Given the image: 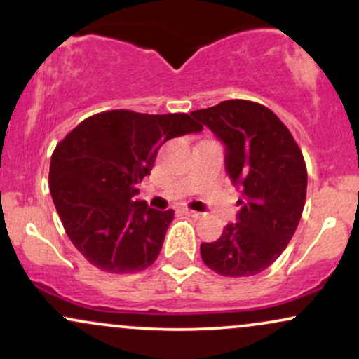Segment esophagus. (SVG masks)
I'll return each instance as SVG.
<instances>
[{
	"instance_id": "esophagus-1",
	"label": "esophagus",
	"mask_w": 359,
	"mask_h": 359,
	"mask_svg": "<svg viewBox=\"0 0 359 359\" xmlns=\"http://www.w3.org/2000/svg\"><path fill=\"white\" fill-rule=\"evenodd\" d=\"M182 212L185 214V216H191V217H199V216H201V212L192 211V209H187V208H184Z\"/></svg>"
}]
</instances>
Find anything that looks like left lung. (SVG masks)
I'll use <instances>...</instances> for the list:
<instances>
[{"instance_id":"8db88e82","label":"left lung","mask_w":359,"mask_h":359,"mask_svg":"<svg viewBox=\"0 0 359 359\" xmlns=\"http://www.w3.org/2000/svg\"><path fill=\"white\" fill-rule=\"evenodd\" d=\"M226 145V170L241 185L238 222L201 245L208 269L222 277L266 270L297 229L307 192V167L288 128L273 111L246 100L192 111Z\"/></svg>"}]
</instances>
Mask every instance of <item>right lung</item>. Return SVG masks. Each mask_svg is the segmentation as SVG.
<instances>
[{
    "instance_id": "add662e5",
    "label": "right lung",
    "mask_w": 359,
    "mask_h": 359,
    "mask_svg": "<svg viewBox=\"0 0 359 359\" xmlns=\"http://www.w3.org/2000/svg\"><path fill=\"white\" fill-rule=\"evenodd\" d=\"M191 114L102 111L57 143L48 184L69 240L90 265L108 273L151 266L174 211L137 201L138 184L154 168L167 140L201 131Z\"/></svg>"
}]
</instances>
